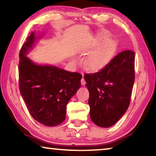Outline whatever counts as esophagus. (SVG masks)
Instances as JSON below:
<instances>
[{
	"label": "esophagus",
	"instance_id": "esophagus-1",
	"mask_svg": "<svg viewBox=\"0 0 156 156\" xmlns=\"http://www.w3.org/2000/svg\"><path fill=\"white\" fill-rule=\"evenodd\" d=\"M85 84H86L85 80H84V78L83 77V78H82V79H81V84L83 86H84V85H85Z\"/></svg>",
	"mask_w": 156,
	"mask_h": 156
}]
</instances>
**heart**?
I'll list each match as a JSON object with an SVG mask.
<instances>
[{
    "label": "heart",
    "mask_w": 156,
    "mask_h": 156,
    "mask_svg": "<svg viewBox=\"0 0 156 156\" xmlns=\"http://www.w3.org/2000/svg\"><path fill=\"white\" fill-rule=\"evenodd\" d=\"M101 40L97 39L84 50L85 54L89 55L84 60V65L87 69L93 72L101 69L109 61L112 54V47L109 43H105L97 49ZM76 61L78 62V60Z\"/></svg>",
    "instance_id": "b5f03b06"
}]
</instances>
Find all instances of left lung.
I'll list each match as a JSON object with an SVG mask.
<instances>
[{
    "mask_svg": "<svg viewBox=\"0 0 156 156\" xmlns=\"http://www.w3.org/2000/svg\"><path fill=\"white\" fill-rule=\"evenodd\" d=\"M89 92L90 118L96 125L109 127L126 112L135 80V53L125 50L98 72L84 75Z\"/></svg>",
    "mask_w": 156,
    "mask_h": 156,
    "instance_id": "1",
    "label": "left lung"
}]
</instances>
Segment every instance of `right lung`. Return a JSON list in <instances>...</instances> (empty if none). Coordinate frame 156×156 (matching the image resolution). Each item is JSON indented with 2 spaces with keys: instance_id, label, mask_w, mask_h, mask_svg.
<instances>
[{
  "instance_id": "obj_1",
  "label": "right lung",
  "mask_w": 156,
  "mask_h": 156,
  "mask_svg": "<svg viewBox=\"0 0 156 156\" xmlns=\"http://www.w3.org/2000/svg\"><path fill=\"white\" fill-rule=\"evenodd\" d=\"M34 41L32 32L20 49V92L34 120L45 126H56L65 120L67 105L80 88L82 75L55 66L34 64L25 56Z\"/></svg>"
}]
</instances>
